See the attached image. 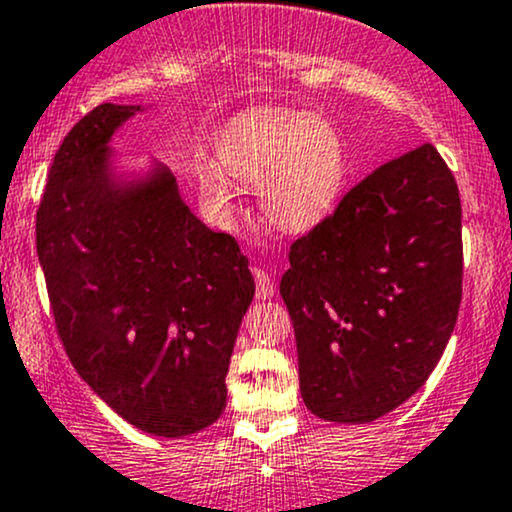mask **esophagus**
Masks as SVG:
<instances>
[{
	"mask_svg": "<svg viewBox=\"0 0 512 512\" xmlns=\"http://www.w3.org/2000/svg\"><path fill=\"white\" fill-rule=\"evenodd\" d=\"M252 274H255V282H257V299H269L274 294V282H272V274L262 267H252Z\"/></svg>",
	"mask_w": 512,
	"mask_h": 512,
	"instance_id": "1",
	"label": "esophagus"
}]
</instances>
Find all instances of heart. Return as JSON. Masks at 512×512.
Here are the masks:
<instances>
[{
	"label": "heart",
	"instance_id": "obj_1",
	"mask_svg": "<svg viewBox=\"0 0 512 512\" xmlns=\"http://www.w3.org/2000/svg\"><path fill=\"white\" fill-rule=\"evenodd\" d=\"M235 179L262 184V211L272 226L301 233L318 226L338 204L347 182V148L340 133L316 116L277 111L245 119L221 148ZM201 187L216 204H230V189L206 172Z\"/></svg>",
	"mask_w": 512,
	"mask_h": 512
}]
</instances>
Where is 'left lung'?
<instances>
[{
	"mask_svg": "<svg viewBox=\"0 0 512 512\" xmlns=\"http://www.w3.org/2000/svg\"><path fill=\"white\" fill-rule=\"evenodd\" d=\"M282 299L306 408L369 423L428 381L462 303V201L425 143L355 184L296 238Z\"/></svg>",
	"mask_w": 512,
	"mask_h": 512,
	"instance_id": "left-lung-1",
	"label": "left lung"
}]
</instances>
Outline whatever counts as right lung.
Returning <instances> with one entry per match:
<instances>
[{
  "label": "right lung",
  "instance_id": "obj_1",
  "mask_svg": "<svg viewBox=\"0 0 512 512\" xmlns=\"http://www.w3.org/2000/svg\"><path fill=\"white\" fill-rule=\"evenodd\" d=\"M136 111L99 104L70 128L38 204L36 250L77 374L138 430L182 437L226 408L255 279L233 235L206 228L172 174L111 182L106 143Z\"/></svg>",
  "mask_w": 512,
  "mask_h": 512
}]
</instances>
